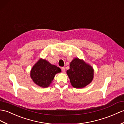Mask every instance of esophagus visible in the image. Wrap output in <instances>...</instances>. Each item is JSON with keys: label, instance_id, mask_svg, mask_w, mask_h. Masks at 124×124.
I'll use <instances>...</instances> for the list:
<instances>
[{"label": "esophagus", "instance_id": "obj_1", "mask_svg": "<svg viewBox=\"0 0 124 124\" xmlns=\"http://www.w3.org/2000/svg\"><path fill=\"white\" fill-rule=\"evenodd\" d=\"M61 70H62V71L63 72H65V68L62 67V68H61Z\"/></svg>", "mask_w": 124, "mask_h": 124}]
</instances>
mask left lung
Returning a JSON list of instances; mask_svg holds the SVG:
<instances>
[{
  "label": "left lung",
  "mask_w": 124,
  "mask_h": 124,
  "mask_svg": "<svg viewBox=\"0 0 124 124\" xmlns=\"http://www.w3.org/2000/svg\"><path fill=\"white\" fill-rule=\"evenodd\" d=\"M67 73L72 85L76 88H84L93 78V68L78 58L72 61Z\"/></svg>",
  "instance_id": "obj_1"
}]
</instances>
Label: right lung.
<instances>
[{"label":"right lung","instance_id":"obj_1","mask_svg":"<svg viewBox=\"0 0 124 124\" xmlns=\"http://www.w3.org/2000/svg\"><path fill=\"white\" fill-rule=\"evenodd\" d=\"M61 72V69L45 60H39L31 69V77L34 82L39 87H48L55 75Z\"/></svg>","mask_w":124,"mask_h":124}]
</instances>
